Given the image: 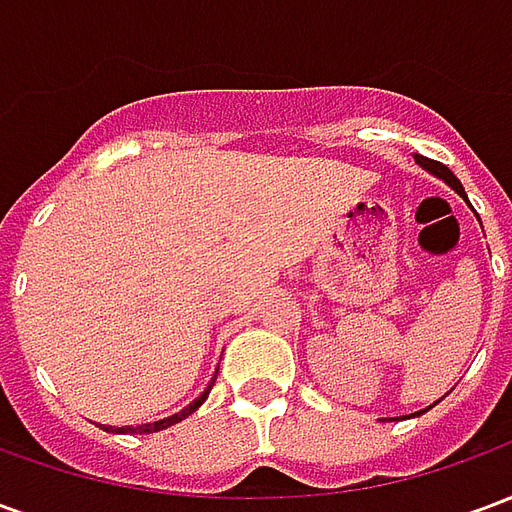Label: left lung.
Masks as SVG:
<instances>
[{
  "instance_id": "obj_1",
  "label": "left lung",
  "mask_w": 512,
  "mask_h": 512,
  "mask_svg": "<svg viewBox=\"0 0 512 512\" xmlns=\"http://www.w3.org/2000/svg\"><path fill=\"white\" fill-rule=\"evenodd\" d=\"M417 161H419V164H422V167L428 169V172H433V175H439V178L444 180V183H450L452 189L458 191V194H461L463 200H466V191H463L461 180L455 178V175H452L450 169L444 167V164H441V161H430V158H425V156H417Z\"/></svg>"
}]
</instances>
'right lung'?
Returning a JSON list of instances; mask_svg holds the SVG:
<instances>
[{
  "instance_id": "add662e5",
  "label": "right lung",
  "mask_w": 512,
  "mask_h": 512,
  "mask_svg": "<svg viewBox=\"0 0 512 512\" xmlns=\"http://www.w3.org/2000/svg\"><path fill=\"white\" fill-rule=\"evenodd\" d=\"M213 381H216V376H213ZM205 397H208V389H205V392H202L200 397H197V400H194V403H191V406H186L183 408V411H178V414H172V417H167V419H158V422H150V425H139V428H106V430H112V433H126V430H131V433H136V430H139V433H156V430H164V428H169V425H175V422H180V419H186L189 417V414H194V411H197V408L202 406V403H205Z\"/></svg>"
}]
</instances>
